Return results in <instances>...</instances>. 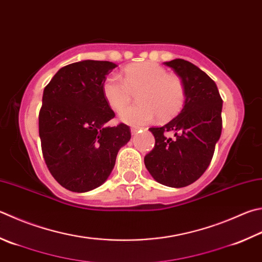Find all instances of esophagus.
Listing matches in <instances>:
<instances>
[{
    "mask_svg": "<svg viewBox=\"0 0 262 262\" xmlns=\"http://www.w3.org/2000/svg\"><path fill=\"white\" fill-rule=\"evenodd\" d=\"M138 131H139V129H138V127H131V133H132V136L137 135Z\"/></svg>",
    "mask_w": 262,
    "mask_h": 262,
    "instance_id": "1",
    "label": "esophagus"
}]
</instances>
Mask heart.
<instances>
[{
  "label": "heart",
  "instance_id": "b5f03b06",
  "mask_svg": "<svg viewBox=\"0 0 262 262\" xmlns=\"http://www.w3.org/2000/svg\"><path fill=\"white\" fill-rule=\"evenodd\" d=\"M102 96L113 111L121 112L137 93V105L125 108L121 118L127 124L142 125L157 116L167 121L181 112L186 101L184 82L152 61L132 63L123 71V80L112 74L101 86Z\"/></svg>",
  "mask_w": 262,
  "mask_h": 262
}]
</instances>
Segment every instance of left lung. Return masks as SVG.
Listing matches in <instances>:
<instances>
[{"label":"left lung","mask_w":262,"mask_h":262,"mask_svg":"<svg viewBox=\"0 0 262 262\" xmlns=\"http://www.w3.org/2000/svg\"><path fill=\"white\" fill-rule=\"evenodd\" d=\"M184 82L185 106L180 114L161 127H149L154 148L145 156V165L162 185L180 188L196 181L210 165L223 129V99L214 81L184 59L165 62ZM173 130L176 138L165 133Z\"/></svg>","instance_id":"left-lung-1"}]
</instances>
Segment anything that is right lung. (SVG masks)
Instances as JSON below:
<instances>
[{"mask_svg": "<svg viewBox=\"0 0 262 262\" xmlns=\"http://www.w3.org/2000/svg\"><path fill=\"white\" fill-rule=\"evenodd\" d=\"M115 67L110 61L74 62L60 68L44 88L38 114L42 154L52 177L71 191L99 187L131 138L124 123L107 126L115 113L101 86Z\"/></svg>", "mask_w": 262, "mask_h": 262, "instance_id": "1", "label": "right lung"}]
</instances>
